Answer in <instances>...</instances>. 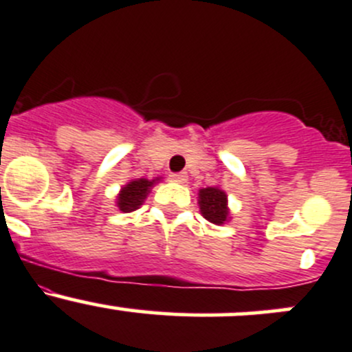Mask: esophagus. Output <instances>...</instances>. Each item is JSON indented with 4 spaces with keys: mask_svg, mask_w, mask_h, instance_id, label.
<instances>
[{
    "mask_svg": "<svg viewBox=\"0 0 352 352\" xmlns=\"http://www.w3.org/2000/svg\"><path fill=\"white\" fill-rule=\"evenodd\" d=\"M170 179L177 184H186L187 182V173L186 172H179V173H172Z\"/></svg>",
    "mask_w": 352,
    "mask_h": 352,
    "instance_id": "1",
    "label": "esophagus"
}]
</instances>
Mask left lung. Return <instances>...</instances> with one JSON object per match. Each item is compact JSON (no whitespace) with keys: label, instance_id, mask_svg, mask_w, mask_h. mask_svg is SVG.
Returning <instances> with one entry per match:
<instances>
[{"label":"left lung","instance_id":"8db88e82","mask_svg":"<svg viewBox=\"0 0 352 352\" xmlns=\"http://www.w3.org/2000/svg\"><path fill=\"white\" fill-rule=\"evenodd\" d=\"M199 207L201 214L209 223L221 226L229 219L228 195L219 187H207L199 190Z\"/></svg>","mask_w":352,"mask_h":352}]
</instances>
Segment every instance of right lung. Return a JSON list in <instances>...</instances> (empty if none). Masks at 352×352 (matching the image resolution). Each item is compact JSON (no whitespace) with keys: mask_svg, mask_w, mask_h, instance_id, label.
I'll list each match as a JSON object with an SVG mask.
<instances>
[{"mask_svg":"<svg viewBox=\"0 0 352 352\" xmlns=\"http://www.w3.org/2000/svg\"><path fill=\"white\" fill-rule=\"evenodd\" d=\"M158 180H160L158 177L153 180L135 179L131 180V182H128L124 187H121L116 199L118 209H120L121 212H133V210L138 209V207L145 202L150 188L153 187Z\"/></svg>","mask_w":352,"mask_h":352,"instance_id":"1","label":"right lung"}]
</instances>
